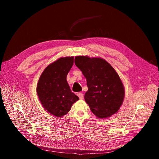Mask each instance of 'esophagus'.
Instances as JSON below:
<instances>
[{
  "instance_id": "obj_1",
  "label": "esophagus",
  "mask_w": 159,
  "mask_h": 159,
  "mask_svg": "<svg viewBox=\"0 0 159 159\" xmlns=\"http://www.w3.org/2000/svg\"><path fill=\"white\" fill-rule=\"evenodd\" d=\"M77 96L79 97V98L80 99H83V98H84V96H83V94L82 93H77Z\"/></svg>"
}]
</instances>
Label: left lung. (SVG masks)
Listing matches in <instances>:
<instances>
[{"instance_id":"1","label":"left lung","mask_w":159,"mask_h":159,"mask_svg":"<svg viewBox=\"0 0 159 159\" xmlns=\"http://www.w3.org/2000/svg\"><path fill=\"white\" fill-rule=\"evenodd\" d=\"M76 66L86 79L89 90L84 100L93 113L99 118L108 117L119 110L125 92L116 71L103 59L77 56Z\"/></svg>"}]
</instances>
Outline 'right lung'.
Segmentation results:
<instances>
[{
	"mask_svg": "<svg viewBox=\"0 0 159 159\" xmlns=\"http://www.w3.org/2000/svg\"><path fill=\"white\" fill-rule=\"evenodd\" d=\"M73 63V57L59 59L45 69L38 81L39 101L46 110L57 117L67 114L73 104L79 99L71 92L66 81Z\"/></svg>",
	"mask_w": 159,
	"mask_h": 159,
	"instance_id": "obj_1",
	"label": "right lung"
}]
</instances>
